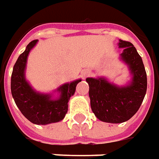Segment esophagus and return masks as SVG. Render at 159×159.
I'll use <instances>...</instances> for the list:
<instances>
[{"instance_id":"1","label":"esophagus","mask_w":159,"mask_h":159,"mask_svg":"<svg viewBox=\"0 0 159 159\" xmlns=\"http://www.w3.org/2000/svg\"><path fill=\"white\" fill-rule=\"evenodd\" d=\"M81 75L83 79H86V77H88L90 75V71H88V70H83L81 72Z\"/></svg>"}]
</instances>
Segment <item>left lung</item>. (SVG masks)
<instances>
[{"label": "left lung", "mask_w": 159, "mask_h": 159, "mask_svg": "<svg viewBox=\"0 0 159 159\" xmlns=\"http://www.w3.org/2000/svg\"><path fill=\"white\" fill-rule=\"evenodd\" d=\"M123 48L120 59L129 67L132 80L127 86H119L105 78H87L91 108L103 122L112 124L127 121L136 113L144 100L147 89V77L142 58L129 41L119 40Z\"/></svg>", "instance_id": "left-lung-1"}]
</instances>
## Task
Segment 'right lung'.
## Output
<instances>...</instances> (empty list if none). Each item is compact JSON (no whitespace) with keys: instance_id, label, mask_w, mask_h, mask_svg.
Wrapping results in <instances>:
<instances>
[{"instance_id":"add662e5","label":"right lung","mask_w":159,"mask_h":159,"mask_svg":"<svg viewBox=\"0 0 159 159\" xmlns=\"http://www.w3.org/2000/svg\"><path fill=\"white\" fill-rule=\"evenodd\" d=\"M38 40L31 41L26 50L15 62L11 76V93L17 107L30 122L35 125H48L61 121L68 110V101L76 86L81 80H77L61 86L57 91L60 97L52 99L51 94L40 93L32 88L25 78V69L29 52Z\"/></svg>"}]
</instances>
